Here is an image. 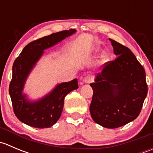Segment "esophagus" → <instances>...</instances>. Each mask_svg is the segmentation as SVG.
Instances as JSON below:
<instances>
[{
  "label": "esophagus",
  "instance_id": "34e87169",
  "mask_svg": "<svg viewBox=\"0 0 153 153\" xmlns=\"http://www.w3.org/2000/svg\"><path fill=\"white\" fill-rule=\"evenodd\" d=\"M84 82L86 83V84H89V83L92 82V78L90 75H87V76H86L85 78H84Z\"/></svg>",
  "mask_w": 153,
  "mask_h": 153
}]
</instances>
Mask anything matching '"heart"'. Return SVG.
I'll return each instance as SVG.
<instances>
[{
    "mask_svg": "<svg viewBox=\"0 0 153 153\" xmlns=\"http://www.w3.org/2000/svg\"><path fill=\"white\" fill-rule=\"evenodd\" d=\"M103 58H106V55H104V56H103Z\"/></svg>",
    "mask_w": 153,
    "mask_h": 153,
    "instance_id": "heart-1",
    "label": "heart"
}]
</instances>
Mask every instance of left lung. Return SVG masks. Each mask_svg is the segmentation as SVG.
Returning a JSON list of instances; mask_svg holds the SVG:
<instances>
[{
    "mask_svg": "<svg viewBox=\"0 0 153 153\" xmlns=\"http://www.w3.org/2000/svg\"><path fill=\"white\" fill-rule=\"evenodd\" d=\"M109 41L118 57L105 63L95 83L90 84L93 95L89 111L95 123L114 129L138 116L147 95V84L144 69L130 49Z\"/></svg>",
    "mask_w": 153,
    "mask_h": 153,
    "instance_id": "left-lung-1",
    "label": "left lung"
}]
</instances>
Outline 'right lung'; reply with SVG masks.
I'll return each instance as SVG.
<instances>
[{
	"label": "right lung",
	"mask_w": 153,
	"mask_h": 153,
	"mask_svg": "<svg viewBox=\"0 0 153 153\" xmlns=\"http://www.w3.org/2000/svg\"><path fill=\"white\" fill-rule=\"evenodd\" d=\"M75 32V29H70L32 41L14 61L9 92L14 113L21 122L40 129L51 127L61 117L66 95L78 88V80L75 78L57 85L52 92L38 101H29L27 95L23 94L26 80L42 56L44 49L55 45Z\"/></svg>",
	"instance_id": "obj_1"
}]
</instances>
